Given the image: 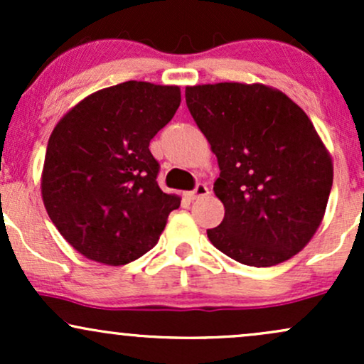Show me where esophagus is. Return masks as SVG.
<instances>
[{
	"label": "esophagus",
	"instance_id": "34e87169",
	"mask_svg": "<svg viewBox=\"0 0 364 364\" xmlns=\"http://www.w3.org/2000/svg\"><path fill=\"white\" fill-rule=\"evenodd\" d=\"M208 195V188L203 185V183H198V185L195 186L193 191H190V198L191 200H196V198H203V196Z\"/></svg>",
	"mask_w": 364,
	"mask_h": 364
}]
</instances>
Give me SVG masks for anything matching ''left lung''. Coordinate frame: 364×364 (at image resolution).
Returning <instances> with one entry per match:
<instances>
[{
	"label": "left lung",
	"mask_w": 364,
	"mask_h": 364,
	"mask_svg": "<svg viewBox=\"0 0 364 364\" xmlns=\"http://www.w3.org/2000/svg\"><path fill=\"white\" fill-rule=\"evenodd\" d=\"M186 106L219 162L224 219L207 229L232 260L272 267L310 243L332 190V157L298 104L262 83L186 87Z\"/></svg>",
	"instance_id": "obj_1"
}]
</instances>
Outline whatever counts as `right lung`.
Instances as JSON below:
<instances>
[{
	"label": "right lung",
	"instance_id": "1",
	"mask_svg": "<svg viewBox=\"0 0 364 364\" xmlns=\"http://www.w3.org/2000/svg\"><path fill=\"white\" fill-rule=\"evenodd\" d=\"M179 102L176 85L129 80L90 94L54 127L41 179L44 207L89 260L127 265L140 258L181 203L159 188L149 149Z\"/></svg>",
	"mask_w": 364,
	"mask_h": 364
}]
</instances>
